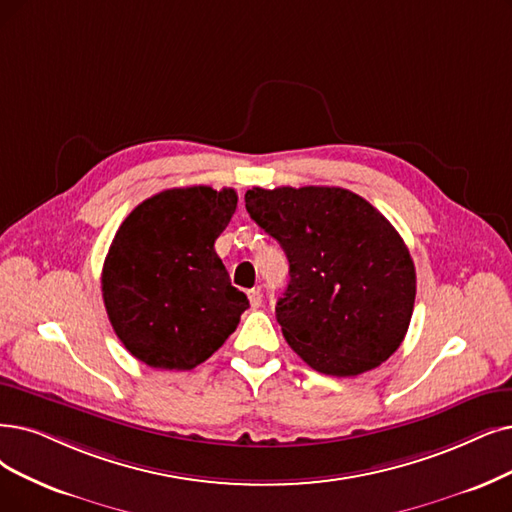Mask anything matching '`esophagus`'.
<instances>
[{"label": "esophagus", "mask_w": 512, "mask_h": 512, "mask_svg": "<svg viewBox=\"0 0 512 512\" xmlns=\"http://www.w3.org/2000/svg\"><path fill=\"white\" fill-rule=\"evenodd\" d=\"M248 296H250V304L254 306V309H258V306H262V294H260V290H250Z\"/></svg>", "instance_id": "obj_1"}]
</instances>
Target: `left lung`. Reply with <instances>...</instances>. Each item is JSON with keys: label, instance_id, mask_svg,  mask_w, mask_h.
<instances>
[{"label": "left lung", "instance_id": "1", "mask_svg": "<svg viewBox=\"0 0 512 512\" xmlns=\"http://www.w3.org/2000/svg\"><path fill=\"white\" fill-rule=\"evenodd\" d=\"M245 210L288 256L290 283L275 313L302 361L327 376H359L399 349L416 269L370 201L340 187H254Z\"/></svg>", "mask_w": 512, "mask_h": 512}]
</instances>
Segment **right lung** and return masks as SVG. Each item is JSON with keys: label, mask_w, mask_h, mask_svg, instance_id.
Returning <instances> with one entry per match:
<instances>
[{"label": "right lung", "mask_w": 512, "mask_h": 512, "mask_svg": "<svg viewBox=\"0 0 512 512\" xmlns=\"http://www.w3.org/2000/svg\"><path fill=\"white\" fill-rule=\"evenodd\" d=\"M237 208L233 189L161 191L130 212L102 267V300L117 338L157 370H193L248 309L214 250Z\"/></svg>", "instance_id": "1"}]
</instances>
